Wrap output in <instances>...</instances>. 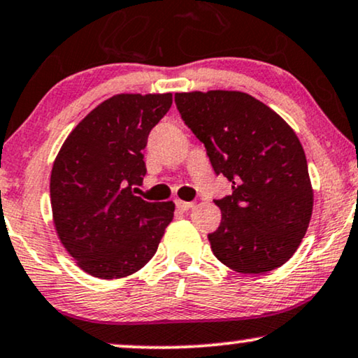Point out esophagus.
Returning <instances> with one entry per match:
<instances>
[{
	"mask_svg": "<svg viewBox=\"0 0 358 358\" xmlns=\"http://www.w3.org/2000/svg\"><path fill=\"white\" fill-rule=\"evenodd\" d=\"M175 204H176V208L182 209V211H188V209H192L194 206L193 201H182V199H176Z\"/></svg>",
	"mask_w": 358,
	"mask_h": 358,
	"instance_id": "obj_1",
	"label": "esophagus"
}]
</instances>
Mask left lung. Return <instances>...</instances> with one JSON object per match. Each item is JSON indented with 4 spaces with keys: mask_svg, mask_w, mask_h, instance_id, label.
<instances>
[{
    "mask_svg": "<svg viewBox=\"0 0 358 358\" xmlns=\"http://www.w3.org/2000/svg\"><path fill=\"white\" fill-rule=\"evenodd\" d=\"M175 104L204 144L214 173L231 182V194L214 199L222 219L208 234L213 254L239 273L282 266L301 244L313 213L308 162L294 131L247 93H175Z\"/></svg>",
    "mask_w": 358,
    "mask_h": 358,
    "instance_id": "8db88e82",
    "label": "left lung"
}]
</instances>
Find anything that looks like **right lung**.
Returning a JSON list of instances; mask_svg holds the SVG:
<instances>
[{
	"mask_svg": "<svg viewBox=\"0 0 358 358\" xmlns=\"http://www.w3.org/2000/svg\"><path fill=\"white\" fill-rule=\"evenodd\" d=\"M170 106L171 93L106 99L70 132L52 166L57 234L80 268L96 278L141 270L173 219L171 201L136 196L147 173L142 150Z\"/></svg>",
	"mask_w": 358,
	"mask_h": 358,
	"instance_id": "add662e5",
	"label": "right lung"
}]
</instances>
